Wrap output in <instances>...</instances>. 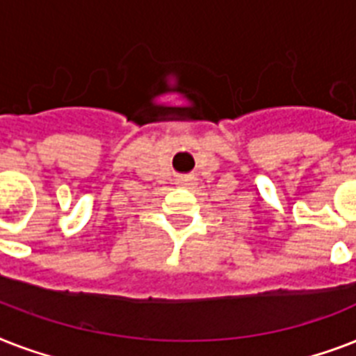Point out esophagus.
<instances>
[{
    "instance_id": "esophagus-1",
    "label": "esophagus",
    "mask_w": 356,
    "mask_h": 356,
    "mask_svg": "<svg viewBox=\"0 0 356 356\" xmlns=\"http://www.w3.org/2000/svg\"><path fill=\"white\" fill-rule=\"evenodd\" d=\"M181 184H183V186H190V184H194V177H183L181 179Z\"/></svg>"
}]
</instances>
